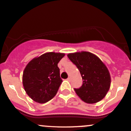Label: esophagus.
I'll list each match as a JSON object with an SVG mask.
<instances>
[{"instance_id": "obj_1", "label": "esophagus", "mask_w": 131, "mask_h": 131, "mask_svg": "<svg viewBox=\"0 0 131 131\" xmlns=\"http://www.w3.org/2000/svg\"><path fill=\"white\" fill-rule=\"evenodd\" d=\"M67 81H70V80H71V78H70V77H68V78L67 79Z\"/></svg>"}]
</instances>
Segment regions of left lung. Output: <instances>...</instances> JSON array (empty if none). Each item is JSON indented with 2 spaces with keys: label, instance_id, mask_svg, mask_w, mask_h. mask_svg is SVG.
Listing matches in <instances>:
<instances>
[{
  "label": "left lung",
  "instance_id": "obj_1",
  "mask_svg": "<svg viewBox=\"0 0 131 131\" xmlns=\"http://www.w3.org/2000/svg\"><path fill=\"white\" fill-rule=\"evenodd\" d=\"M67 57L79 69L83 84L74 88L76 94L87 103L102 100L110 89L111 79L106 66L96 56L88 52L69 53Z\"/></svg>",
  "mask_w": 131,
  "mask_h": 131
}]
</instances>
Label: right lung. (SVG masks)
Here are the masks:
<instances>
[{
	"mask_svg": "<svg viewBox=\"0 0 131 131\" xmlns=\"http://www.w3.org/2000/svg\"><path fill=\"white\" fill-rule=\"evenodd\" d=\"M64 53L48 52L31 60L24 70L23 84L28 95L44 103L56 96L62 80L57 64Z\"/></svg>",
	"mask_w": 131,
	"mask_h": 131,
	"instance_id": "1",
	"label": "right lung"
}]
</instances>
